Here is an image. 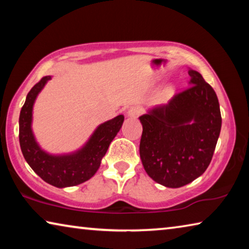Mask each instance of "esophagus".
Segmentation results:
<instances>
[{"label":"esophagus","instance_id":"obj_1","mask_svg":"<svg viewBox=\"0 0 249 249\" xmlns=\"http://www.w3.org/2000/svg\"><path fill=\"white\" fill-rule=\"evenodd\" d=\"M142 112V108L140 107V105H134V107H130L127 112V116L130 117V119H136L141 115V113Z\"/></svg>","mask_w":249,"mask_h":249}]
</instances>
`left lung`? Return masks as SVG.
I'll list each match as a JSON object with an SVG mask.
<instances>
[{
	"label": "left lung",
	"instance_id": "8db88e82",
	"mask_svg": "<svg viewBox=\"0 0 249 249\" xmlns=\"http://www.w3.org/2000/svg\"><path fill=\"white\" fill-rule=\"evenodd\" d=\"M189 75L190 87L140 117L142 166L151 179L168 188L183 187L203 174L221 132L215 91L197 71L189 70Z\"/></svg>",
	"mask_w": 249,
	"mask_h": 249
}]
</instances>
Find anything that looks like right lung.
Returning <instances> with one entry per match:
<instances>
[{
    "mask_svg": "<svg viewBox=\"0 0 249 249\" xmlns=\"http://www.w3.org/2000/svg\"><path fill=\"white\" fill-rule=\"evenodd\" d=\"M50 75L41 78L28 92L19 114V145L25 160L46 182L57 188L72 187L89 180L98 171L101 160L123 125L119 115L101 124L81 149L73 154L53 156L40 148L32 132L33 105Z\"/></svg>",
    "mask_w": 249,
    "mask_h": 249,
    "instance_id": "right-lung-1",
    "label": "right lung"
}]
</instances>
